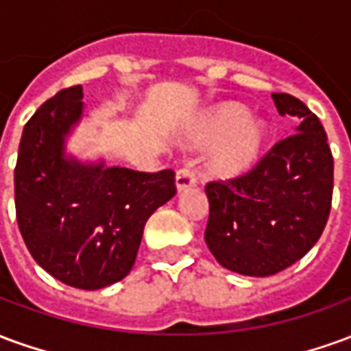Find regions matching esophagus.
<instances>
[{"label": "esophagus", "mask_w": 351, "mask_h": 351, "mask_svg": "<svg viewBox=\"0 0 351 351\" xmlns=\"http://www.w3.org/2000/svg\"><path fill=\"white\" fill-rule=\"evenodd\" d=\"M195 184H197V176H195V173L191 169H180L176 173V190L178 191L188 190V188L195 186Z\"/></svg>", "instance_id": "obj_1"}]
</instances>
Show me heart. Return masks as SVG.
Instances as JSON below:
<instances>
[{"label":"heart","mask_w":351,"mask_h":351,"mask_svg":"<svg viewBox=\"0 0 351 351\" xmlns=\"http://www.w3.org/2000/svg\"><path fill=\"white\" fill-rule=\"evenodd\" d=\"M191 141L195 145H214L206 167L218 178H233L246 173L259 160L267 141V128L252 118L248 108L237 103L214 107L199 123Z\"/></svg>","instance_id":"b5f03b06"}]
</instances>
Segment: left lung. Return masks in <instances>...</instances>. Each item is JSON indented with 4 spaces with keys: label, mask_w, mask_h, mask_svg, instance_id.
<instances>
[{
    "label": "left lung",
    "mask_w": 351,
    "mask_h": 351,
    "mask_svg": "<svg viewBox=\"0 0 351 351\" xmlns=\"http://www.w3.org/2000/svg\"><path fill=\"white\" fill-rule=\"evenodd\" d=\"M297 133L282 138L248 173L206 184L205 241L216 261L246 276H271L306 254L331 213L332 154L319 118L289 93H272Z\"/></svg>",
    "instance_id": "left-lung-1"
}]
</instances>
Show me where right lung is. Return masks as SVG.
<instances>
[{"label": "right lung", "instance_id": "add662e5", "mask_svg": "<svg viewBox=\"0 0 351 351\" xmlns=\"http://www.w3.org/2000/svg\"><path fill=\"white\" fill-rule=\"evenodd\" d=\"M84 110L64 88L22 131L14 167L16 221L32 258L67 286L101 289L130 274L146 220L175 197V171L141 173L65 156Z\"/></svg>", "mask_w": 351, "mask_h": 351}]
</instances>
